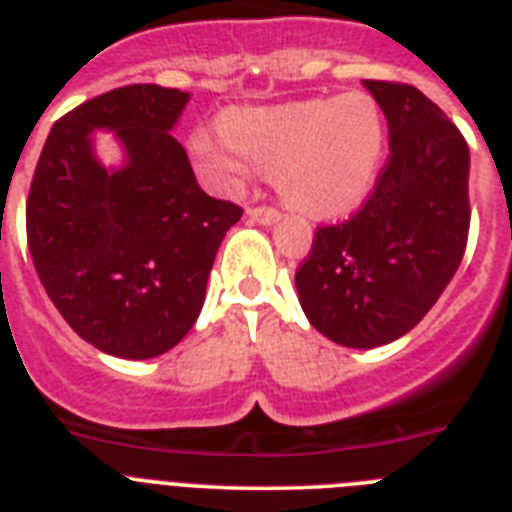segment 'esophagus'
<instances>
[{
    "mask_svg": "<svg viewBox=\"0 0 512 512\" xmlns=\"http://www.w3.org/2000/svg\"><path fill=\"white\" fill-rule=\"evenodd\" d=\"M248 217H251L253 223H259V225H274L279 223V212L274 210V207H251L248 210Z\"/></svg>",
    "mask_w": 512,
    "mask_h": 512,
    "instance_id": "obj_1",
    "label": "esophagus"
}]
</instances>
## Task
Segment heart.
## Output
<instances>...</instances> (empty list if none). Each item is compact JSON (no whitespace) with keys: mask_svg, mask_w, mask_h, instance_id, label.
<instances>
[{"mask_svg":"<svg viewBox=\"0 0 512 512\" xmlns=\"http://www.w3.org/2000/svg\"><path fill=\"white\" fill-rule=\"evenodd\" d=\"M187 148L197 174L217 192H241L261 171L277 174L292 210L338 220L372 197L387 122L374 97L348 92L233 110L223 117V133L194 128Z\"/></svg>","mask_w":512,"mask_h":512,"instance_id":"heart-1","label":"heart"}]
</instances>
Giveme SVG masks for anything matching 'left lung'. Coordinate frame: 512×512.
<instances>
[{
  "mask_svg": "<svg viewBox=\"0 0 512 512\" xmlns=\"http://www.w3.org/2000/svg\"><path fill=\"white\" fill-rule=\"evenodd\" d=\"M390 128V158L351 220L320 228L295 274L307 320L338 346L397 341L449 287L469 233V148L408 84L364 81Z\"/></svg>",
  "mask_w": 512,
  "mask_h": 512,
  "instance_id": "left-lung-1",
  "label": "left lung"
}]
</instances>
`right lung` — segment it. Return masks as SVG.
<instances>
[{
    "label": "right lung",
    "instance_id": "right-lung-1",
    "mask_svg": "<svg viewBox=\"0 0 512 512\" xmlns=\"http://www.w3.org/2000/svg\"><path fill=\"white\" fill-rule=\"evenodd\" d=\"M187 92L133 84L79 104L48 133L27 197V246L45 292L87 343L153 359L200 318L217 248L241 220L194 179L171 135ZM112 132L120 165L96 156Z\"/></svg>",
    "mask_w": 512,
    "mask_h": 512
}]
</instances>
